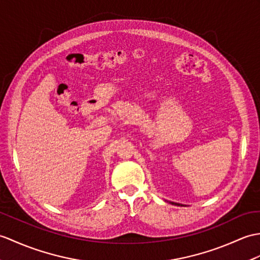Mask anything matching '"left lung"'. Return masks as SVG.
<instances>
[{
	"mask_svg": "<svg viewBox=\"0 0 260 260\" xmlns=\"http://www.w3.org/2000/svg\"><path fill=\"white\" fill-rule=\"evenodd\" d=\"M171 204H175V205H178V206H183V205H180V204H177V203H173V202H171Z\"/></svg>",
	"mask_w": 260,
	"mask_h": 260,
	"instance_id": "1",
	"label": "left lung"
}]
</instances>
